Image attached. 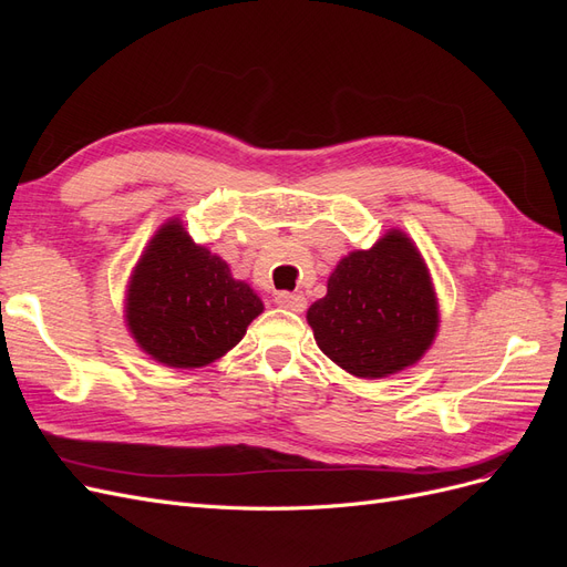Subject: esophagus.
<instances>
[{"mask_svg": "<svg viewBox=\"0 0 567 567\" xmlns=\"http://www.w3.org/2000/svg\"><path fill=\"white\" fill-rule=\"evenodd\" d=\"M277 305L284 307V310H290V312H302L305 307H307V300L300 293H290V290H281V293H277Z\"/></svg>", "mask_w": 567, "mask_h": 567, "instance_id": "1", "label": "esophagus"}]
</instances>
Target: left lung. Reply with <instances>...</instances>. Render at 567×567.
I'll return each mask as SVG.
<instances>
[{
  "label": "left lung",
  "mask_w": 567,
  "mask_h": 567,
  "mask_svg": "<svg viewBox=\"0 0 567 567\" xmlns=\"http://www.w3.org/2000/svg\"><path fill=\"white\" fill-rule=\"evenodd\" d=\"M307 321L321 352L359 379L419 362L437 331V302L414 244L390 231L371 250L342 257Z\"/></svg>",
  "instance_id": "8db88e82"
}]
</instances>
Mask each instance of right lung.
Instances as JSON below:
<instances>
[{
  "label": "right lung",
  "mask_w": 567,
  "mask_h": 567,
  "mask_svg": "<svg viewBox=\"0 0 567 567\" xmlns=\"http://www.w3.org/2000/svg\"><path fill=\"white\" fill-rule=\"evenodd\" d=\"M262 300L229 265L196 246L179 221H169L136 265L127 321L132 336L161 364L196 369L215 362L244 338Z\"/></svg>",
  "instance_id": "add662e5"
}]
</instances>
